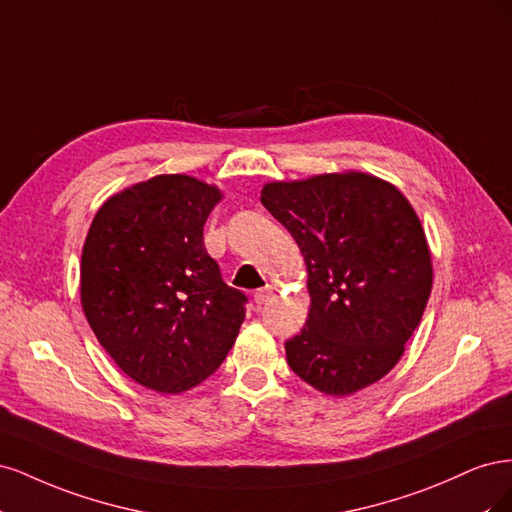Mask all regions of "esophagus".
I'll list each match as a JSON object with an SVG mask.
<instances>
[{"mask_svg":"<svg viewBox=\"0 0 512 512\" xmlns=\"http://www.w3.org/2000/svg\"><path fill=\"white\" fill-rule=\"evenodd\" d=\"M273 297H275V288H273V286H265V288H260V290L254 292V301H256L258 305L269 303Z\"/></svg>","mask_w":512,"mask_h":512,"instance_id":"1","label":"esophagus"}]
</instances>
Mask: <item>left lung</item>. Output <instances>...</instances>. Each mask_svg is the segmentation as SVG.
I'll return each instance as SVG.
<instances>
[{"label": "left lung", "mask_w": 512, "mask_h": 512, "mask_svg": "<svg viewBox=\"0 0 512 512\" xmlns=\"http://www.w3.org/2000/svg\"><path fill=\"white\" fill-rule=\"evenodd\" d=\"M260 203L288 228L307 267L309 314L286 342L290 369L316 391L352 395L406 350L433 284L416 211L393 183L329 173L265 183Z\"/></svg>", "instance_id": "obj_1"}]
</instances>
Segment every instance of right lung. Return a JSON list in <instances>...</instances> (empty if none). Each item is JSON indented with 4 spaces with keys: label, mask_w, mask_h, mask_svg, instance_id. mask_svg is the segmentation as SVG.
<instances>
[{
    "label": "right lung",
    "mask_w": 512,
    "mask_h": 512,
    "mask_svg": "<svg viewBox=\"0 0 512 512\" xmlns=\"http://www.w3.org/2000/svg\"><path fill=\"white\" fill-rule=\"evenodd\" d=\"M222 192L158 175L113 194L89 226L81 305L123 374L177 395L207 380L235 344L247 297L224 284L203 241Z\"/></svg>",
    "instance_id": "1"
}]
</instances>
